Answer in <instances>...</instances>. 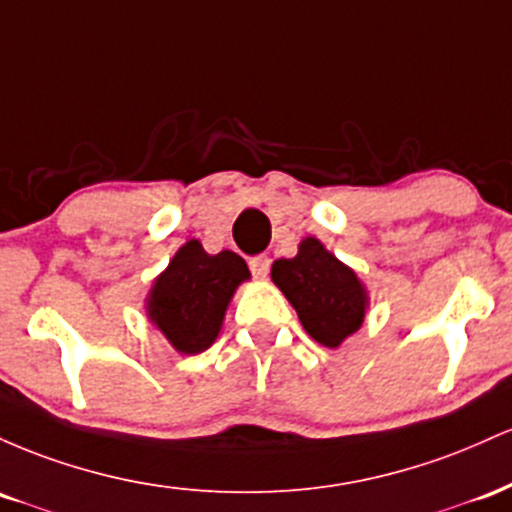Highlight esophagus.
Instances as JSON below:
<instances>
[{
    "label": "esophagus",
    "instance_id": "obj_1",
    "mask_svg": "<svg viewBox=\"0 0 512 512\" xmlns=\"http://www.w3.org/2000/svg\"><path fill=\"white\" fill-rule=\"evenodd\" d=\"M249 268H251V273H254V278H258V280L268 278V273H271V258H268V256H254L249 261Z\"/></svg>",
    "mask_w": 512,
    "mask_h": 512
}]
</instances>
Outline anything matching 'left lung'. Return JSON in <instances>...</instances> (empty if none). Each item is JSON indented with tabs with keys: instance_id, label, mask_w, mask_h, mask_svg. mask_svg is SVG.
<instances>
[{
	"instance_id": "8db88e82",
	"label": "left lung",
	"mask_w": 512,
	"mask_h": 512,
	"mask_svg": "<svg viewBox=\"0 0 512 512\" xmlns=\"http://www.w3.org/2000/svg\"><path fill=\"white\" fill-rule=\"evenodd\" d=\"M271 278L321 346L338 348L363 326L370 309L367 287L317 237H304L297 256L278 258Z\"/></svg>"
}]
</instances>
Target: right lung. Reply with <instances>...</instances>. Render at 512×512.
I'll use <instances>...</instances> for the list:
<instances>
[{
	"mask_svg": "<svg viewBox=\"0 0 512 512\" xmlns=\"http://www.w3.org/2000/svg\"><path fill=\"white\" fill-rule=\"evenodd\" d=\"M251 278L234 251L208 254L198 239L176 251L147 292V319L181 355H198L220 336L234 292Z\"/></svg>",
	"mask_w": 512,
	"mask_h": 512,
	"instance_id": "right-lung-1",
	"label": "right lung"
}]
</instances>
